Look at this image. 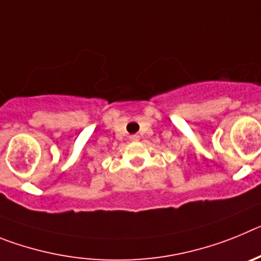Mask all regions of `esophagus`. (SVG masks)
Here are the masks:
<instances>
[{"label":"esophagus","instance_id":"1","mask_svg":"<svg viewBox=\"0 0 261 261\" xmlns=\"http://www.w3.org/2000/svg\"><path fill=\"white\" fill-rule=\"evenodd\" d=\"M129 140H130V141H138V140H140V136H138V135H132V136H130V137H129Z\"/></svg>","mask_w":261,"mask_h":261}]
</instances>
